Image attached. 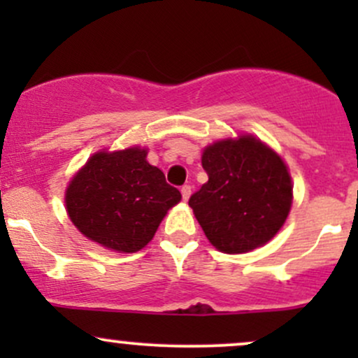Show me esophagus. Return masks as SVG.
I'll return each instance as SVG.
<instances>
[{"instance_id": "esophagus-1", "label": "esophagus", "mask_w": 358, "mask_h": 358, "mask_svg": "<svg viewBox=\"0 0 358 358\" xmlns=\"http://www.w3.org/2000/svg\"><path fill=\"white\" fill-rule=\"evenodd\" d=\"M190 195H192V187H188V185H185V187H182L183 202H188V199H190Z\"/></svg>"}]
</instances>
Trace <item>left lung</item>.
I'll return each mask as SVG.
<instances>
[{
	"label": "left lung",
	"instance_id": "obj_1",
	"mask_svg": "<svg viewBox=\"0 0 358 358\" xmlns=\"http://www.w3.org/2000/svg\"><path fill=\"white\" fill-rule=\"evenodd\" d=\"M208 182L188 200L207 239L225 254L268 244L281 231L293 205L286 162L249 133L217 139L203 148Z\"/></svg>",
	"mask_w": 358,
	"mask_h": 358
}]
</instances>
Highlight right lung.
I'll return each mask as SVG.
<instances>
[{
    "mask_svg": "<svg viewBox=\"0 0 358 358\" xmlns=\"http://www.w3.org/2000/svg\"><path fill=\"white\" fill-rule=\"evenodd\" d=\"M148 148L99 150L65 188V210L82 236L113 252L146 248L182 193L146 159Z\"/></svg>",
    "mask_w": 358,
    "mask_h": 358,
    "instance_id": "obj_1",
    "label": "right lung"
}]
</instances>
